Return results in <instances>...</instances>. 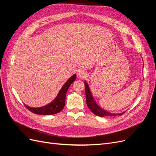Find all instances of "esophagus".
Returning a JSON list of instances; mask_svg holds the SVG:
<instances>
[{"mask_svg": "<svg viewBox=\"0 0 156 156\" xmlns=\"http://www.w3.org/2000/svg\"><path fill=\"white\" fill-rule=\"evenodd\" d=\"M87 73L83 70H79L77 73V76L81 79L85 78L87 77Z\"/></svg>", "mask_w": 156, "mask_h": 156, "instance_id": "34e87169", "label": "esophagus"}]
</instances>
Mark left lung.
I'll list each match as a JSON object with an SVG mask.
<instances>
[{
  "label": "left lung",
  "mask_w": 156,
  "mask_h": 156,
  "mask_svg": "<svg viewBox=\"0 0 156 156\" xmlns=\"http://www.w3.org/2000/svg\"><path fill=\"white\" fill-rule=\"evenodd\" d=\"M84 87H85V93H86V100H87V104L88 108H90L94 114L98 115L99 116L103 117V116H117V115H122L125 112L120 113V114H112V113L108 112L105 110L102 109L101 107L98 105L96 101H94V98L92 96V94L90 90L89 87L87 83L84 82Z\"/></svg>",
  "instance_id": "obj_1"
}]
</instances>
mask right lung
I'll use <instances>...</instances> for the list:
<instances>
[{
    "label": "right lung",
    "mask_w": 156,
    "mask_h": 156,
    "mask_svg": "<svg viewBox=\"0 0 156 156\" xmlns=\"http://www.w3.org/2000/svg\"><path fill=\"white\" fill-rule=\"evenodd\" d=\"M76 79V75H73V76L71 77L68 81H66L62 88L60 89L57 96L56 97L55 100L51 103H49L48 105L41 107H37L33 108L30 107L29 106H26V107L32 112L34 113L37 115H50L56 114L62 111L65 105V99L66 96V92L72 83L75 81Z\"/></svg>",
    "instance_id": "right-lung-1"
}]
</instances>
